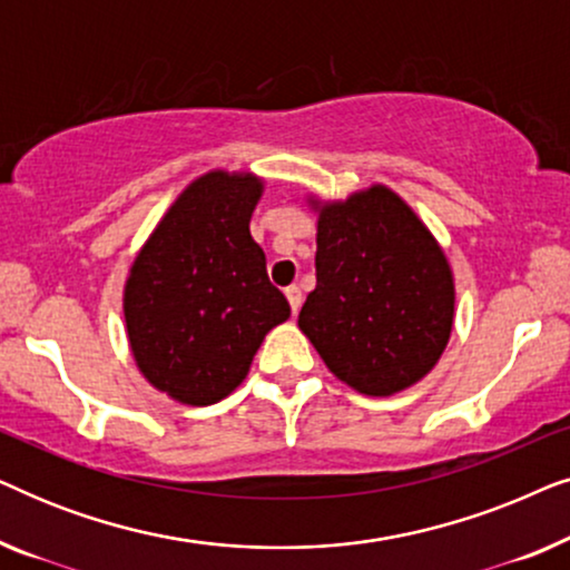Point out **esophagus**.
<instances>
[{"label": "esophagus", "mask_w": 570, "mask_h": 570, "mask_svg": "<svg viewBox=\"0 0 570 570\" xmlns=\"http://www.w3.org/2000/svg\"><path fill=\"white\" fill-rule=\"evenodd\" d=\"M285 298H287V303H291L293 314H298V311H301V301H303V295H301L298 287H295V285L285 287Z\"/></svg>", "instance_id": "34e87169"}]
</instances>
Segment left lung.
<instances>
[{
	"instance_id": "obj_1",
	"label": "left lung",
	"mask_w": 570,
	"mask_h": 570,
	"mask_svg": "<svg viewBox=\"0 0 570 570\" xmlns=\"http://www.w3.org/2000/svg\"><path fill=\"white\" fill-rule=\"evenodd\" d=\"M308 205L318 213L316 287L301 332L355 392L389 396L417 384L454 326V272L439 240L384 184Z\"/></svg>"
}]
</instances>
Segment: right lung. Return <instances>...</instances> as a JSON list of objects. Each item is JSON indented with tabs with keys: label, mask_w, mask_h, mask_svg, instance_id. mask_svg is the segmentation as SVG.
Here are the masks:
<instances>
[{
	"label": "right lung",
	"mask_w": 570,
	"mask_h": 570,
	"mask_svg": "<svg viewBox=\"0 0 570 570\" xmlns=\"http://www.w3.org/2000/svg\"><path fill=\"white\" fill-rule=\"evenodd\" d=\"M264 181L207 170L178 194L131 262L124 322L142 376L170 400L205 407L246 379L291 306L252 238Z\"/></svg>",
	"instance_id": "1"
}]
</instances>
